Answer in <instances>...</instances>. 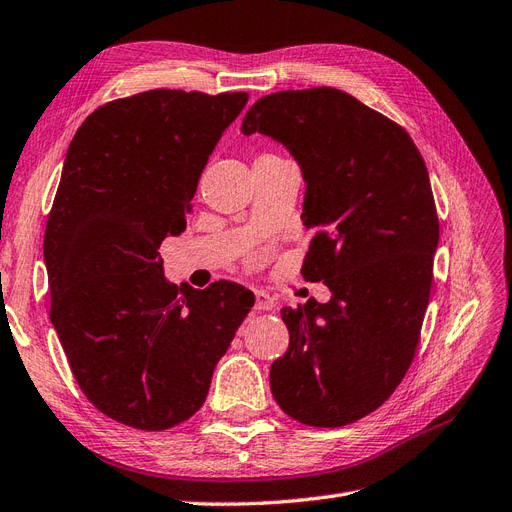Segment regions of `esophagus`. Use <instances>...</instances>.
<instances>
[{
	"mask_svg": "<svg viewBox=\"0 0 512 512\" xmlns=\"http://www.w3.org/2000/svg\"><path fill=\"white\" fill-rule=\"evenodd\" d=\"M254 294H256V309H258V312H273V309H275V299L271 297L269 292L256 290Z\"/></svg>",
	"mask_w": 512,
	"mask_h": 512,
	"instance_id": "1",
	"label": "esophagus"
}]
</instances>
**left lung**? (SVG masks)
Wrapping results in <instances>:
<instances>
[{
    "label": "left lung",
    "mask_w": 512,
    "mask_h": 512,
    "mask_svg": "<svg viewBox=\"0 0 512 512\" xmlns=\"http://www.w3.org/2000/svg\"><path fill=\"white\" fill-rule=\"evenodd\" d=\"M241 132L301 166V220L316 228L301 273L333 294L282 309L271 393L303 425L354 423L393 395L421 337L440 239L427 166L404 128L333 87L260 98Z\"/></svg>",
    "instance_id": "left-lung-1"
}]
</instances>
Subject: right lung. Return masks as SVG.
<instances>
[{
    "label": "right lung",
    "mask_w": 512,
    "mask_h": 512,
    "mask_svg": "<svg viewBox=\"0 0 512 512\" xmlns=\"http://www.w3.org/2000/svg\"><path fill=\"white\" fill-rule=\"evenodd\" d=\"M245 91L151 89L96 108L76 130L44 230L51 322L74 380L102 414L170 429L205 404L254 294L170 284L160 245L185 213Z\"/></svg>",
    "instance_id": "obj_1"
}]
</instances>
